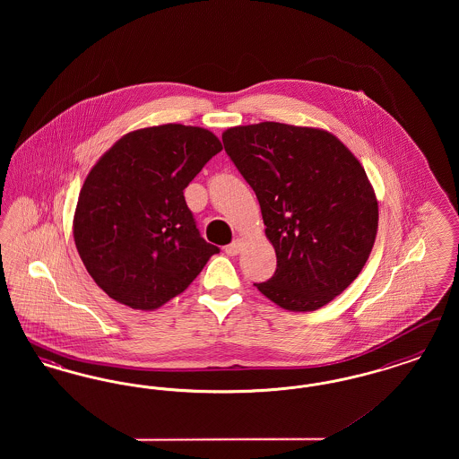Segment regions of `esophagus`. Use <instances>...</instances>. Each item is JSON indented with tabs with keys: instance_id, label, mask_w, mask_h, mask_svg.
<instances>
[{
	"instance_id": "esophagus-1",
	"label": "esophagus",
	"mask_w": 459,
	"mask_h": 459,
	"mask_svg": "<svg viewBox=\"0 0 459 459\" xmlns=\"http://www.w3.org/2000/svg\"><path fill=\"white\" fill-rule=\"evenodd\" d=\"M242 247H244V239H236L232 240L229 246H225V253L229 255V256H238L240 251H242Z\"/></svg>"
}]
</instances>
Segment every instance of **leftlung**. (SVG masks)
<instances>
[{"label": "left lung", "instance_id": "obj_1", "mask_svg": "<svg viewBox=\"0 0 459 459\" xmlns=\"http://www.w3.org/2000/svg\"><path fill=\"white\" fill-rule=\"evenodd\" d=\"M225 152L260 201L273 277L255 284L289 311H315L359 275L378 203L359 160L330 132L279 122L230 127Z\"/></svg>", "mask_w": 459, "mask_h": 459}]
</instances>
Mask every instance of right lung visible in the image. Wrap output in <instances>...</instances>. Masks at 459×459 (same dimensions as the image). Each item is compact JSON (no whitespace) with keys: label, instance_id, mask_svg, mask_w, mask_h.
Returning <instances> with one entry per match:
<instances>
[{"label":"right lung","instance_id":"1","mask_svg":"<svg viewBox=\"0 0 459 459\" xmlns=\"http://www.w3.org/2000/svg\"><path fill=\"white\" fill-rule=\"evenodd\" d=\"M221 152L213 132L165 124L120 137L81 189L74 240L111 299L152 311L184 292L217 246L206 242L184 189Z\"/></svg>","mask_w":459,"mask_h":459}]
</instances>
